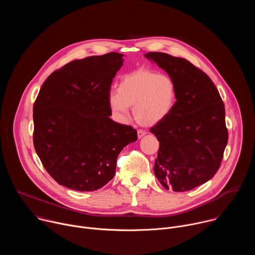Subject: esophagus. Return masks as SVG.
I'll use <instances>...</instances> for the list:
<instances>
[{"label": "esophagus", "instance_id": "34e87169", "mask_svg": "<svg viewBox=\"0 0 255 255\" xmlns=\"http://www.w3.org/2000/svg\"><path fill=\"white\" fill-rule=\"evenodd\" d=\"M145 134H146V133H145V131H142V130H138L137 131V136H138L139 139H141Z\"/></svg>", "mask_w": 255, "mask_h": 255}]
</instances>
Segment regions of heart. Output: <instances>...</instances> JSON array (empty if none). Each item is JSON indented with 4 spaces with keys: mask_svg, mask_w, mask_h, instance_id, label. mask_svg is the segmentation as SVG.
Returning a JSON list of instances; mask_svg holds the SVG:
<instances>
[{
    "mask_svg": "<svg viewBox=\"0 0 255 255\" xmlns=\"http://www.w3.org/2000/svg\"><path fill=\"white\" fill-rule=\"evenodd\" d=\"M175 98L176 86L169 76L137 69L120 79L118 91L109 93L108 104L118 119H124L133 107L135 120L141 126L152 127L170 113Z\"/></svg>",
    "mask_w": 255,
    "mask_h": 255,
    "instance_id": "obj_1",
    "label": "heart"
}]
</instances>
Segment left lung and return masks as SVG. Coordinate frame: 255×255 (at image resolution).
Returning a JSON list of instances; mask_svg holds the SVG:
<instances>
[{
  "label": "left lung",
  "instance_id": "1",
  "mask_svg": "<svg viewBox=\"0 0 255 255\" xmlns=\"http://www.w3.org/2000/svg\"><path fill=\"white\" fill-rule=\"evenodd\" d=\"M144 56L176 86L172 110L150 129L159 141L154 174L166 190L191 191L220 167L228 142L224 104L211 79L187 59L162 52Z\"/></svg>",
  "mask_w": 255,
  "mask_h": 255
}]
</instances>
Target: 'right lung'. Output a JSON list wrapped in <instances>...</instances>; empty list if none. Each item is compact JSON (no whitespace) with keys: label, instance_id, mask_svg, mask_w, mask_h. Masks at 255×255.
Listing matches in <instances>:
<instances>
[{"label":"right lung","instance_id":"1","mask_svg":"<svg viewBox=\"0 0 255 255\" xmlns=\"http://www.w3.org/2000/svg\"><path fill=\"white\" fill-rule=\"evenodd\" d=\"M124 54L74 60L46 79L33 107V142L59 185L79 192L103 188L116 172L121 150L137 140L131 126L110 116L108 95Z\"/></svg>","mask_w":255,"mask_h":255}]
</instances>
